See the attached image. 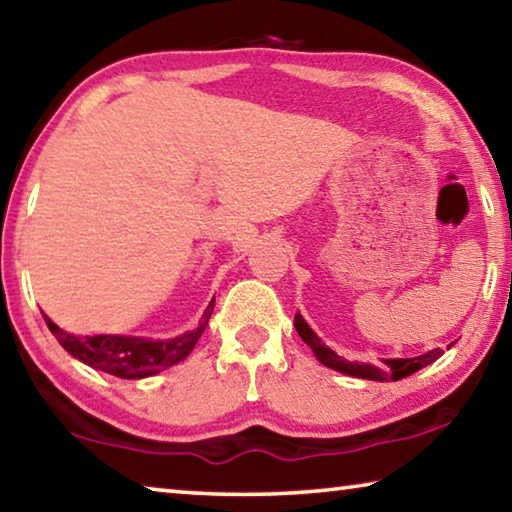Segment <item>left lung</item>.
<instances>
[{
	"label": "left lung",
	"instance_id": "obj_1",
	"mask_svg": "<svg viewBox=\"0 0 512 512\" xmlns=\"http://www.w3.org/2000/svg\"><path fill=\"white\" fill-rule=\"evenodd\" d=\"M293 325H296L300 339L305 341L314 354L318 357V361L323 363V366L332 368V370H339L343 375H350V377H361V379H372V381H397V379H404L413 375V372H418L420 368L429 366L431 361H436L443 350L436 348L427 354H422V357H413V359H386L381 366H370V363H354L348 361L336 354L334 350H329L327 345L318 339V336L311 332V327L305 323V318L300 314H296L293 318Z\"/></svg>",
	"mask_w": 512,
	"mask_h": 512
}]
</instances>
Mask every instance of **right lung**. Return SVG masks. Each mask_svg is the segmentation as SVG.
Masks as SVG:
<instances>
[{
	"instance_id": "obj_1",
	"label": "right lung",
	"mask_w": 512,
	"mask_h": 512,
	"mask_svg": "<svg viewBox=\"0 0 512 512\" xmlns=\"http://www.w3.org/2000/svg\"><path fill=\"white\" fill-rule=\"evenodd\" d=\"M212 309L214 300L210 302V307L205 309L201 325L192 329V332H185L183 336H178V339L169 341H151L140 339V336L117 334L74 336L65 332V329H60L54 320H49L47 316L45 320L51 334L56 336L58 343L63 345L74 359L121 379H142L173 366V363L183 361L187 354L194 350V345L205 332V325L212 316Z\"/></svg>"
}]
</instances>
